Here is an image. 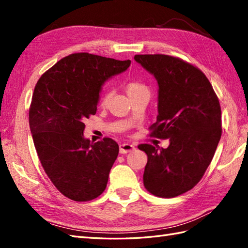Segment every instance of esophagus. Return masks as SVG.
<instances>
[{
  "label": "esophagus",
  "instance_id": "obj_1",
  "mask_svg": "<svg viewBox=\"0 0 248 248\" xmlns=\"http://www.w3.org/2000/svg\"><path fill=\"white\" fill-rule=\"evenodd\" d=\"M135 147L131 144H121L119 145V151L120 154H128V152H131L134 150Z\"/></svg>",
  "mask_w": 248,
  "mask_h": 248
}]
</instances>
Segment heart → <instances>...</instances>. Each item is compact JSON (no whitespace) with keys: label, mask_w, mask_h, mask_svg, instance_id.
<instances>
[{"label":"heart","mask_w":248,"mask_h":248,"mask_svg":"<svg viewBox=\"0 0 248 248\" xmlns=\"http://www.w3.org/2000/svg\"><path fill=\"white\" fill-rule=\"evenodd\" d=\"M125 91H127V93L129 96H133V94H138V93H149V88L148 86L146 85L145 83L140 82V81H136V80H132L129 81L125 85ZM108 92H104L102 93L101 97V103H105L108 98Z\"/></svg>","instance_id":"obj_1"}]
</instances>
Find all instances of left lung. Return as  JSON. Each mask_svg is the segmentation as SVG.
Here are the masks:
<instances>
[{"mask_svg": "<svg viewBox=\"0 0 248 248\" xmlns=\"http://www.w3.org/2000/svg\"><path fill=\"white\" fill-rule=\"evenodd\" d=\"M134 60L159 84V115L150 136L170 141L166 149L139 146L148 156L144 186L155 196L176 197L202 180L213 159L222 135L218 98L204 73L181 59L139 54Z\"/></svg>", "mask_w": 248, "mask_h": 248, "instance_id": "left-lung-1", "label": "left lung"}]
</instances>
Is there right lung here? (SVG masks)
Wrapping results in <instances>:
<instances>
[{"label": "right lung", "instance_id": "right-lung-1", "mask_svg": "<svg viewBox=\"0 0 248 248\" xmlns=\"http://www.w3.org/2000/svg\"><path fill=\"white\" fill-rule=\"evenodd\" d=\"M130 64V60L73 53L36 84L29 121L37 155L55 187L75 202L93 200L107 187L118 144L109 138L93 144L84 139V121L96 114L103 83Z\"/></svg>", "mask_w": 248, "mask_h": 248}]
</instances>
